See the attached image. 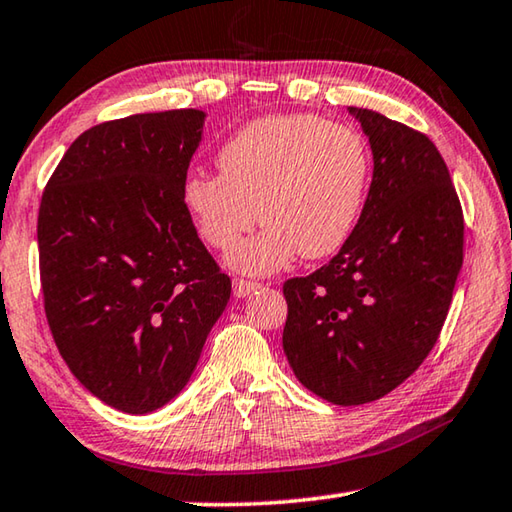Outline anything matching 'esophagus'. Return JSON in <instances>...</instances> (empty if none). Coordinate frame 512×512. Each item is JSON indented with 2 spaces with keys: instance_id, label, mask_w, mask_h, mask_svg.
<instances>
[{
  "instance_id": "34e87169",
  "label": "esophagus",
  "mask_w": 512,
  "mask_h": 512,
  "mask_svg": "<svg viewBox=\"0 0 512 512\" xmlns=\"http://www.w3.org/2000/svg\"><path fill=\"white\" fill-rule=\"evenodd\" d=\"M259 287V282H253V280H243V278H239V280H234V296H239V298H246V296H250L253 294V291H257Z\"/></svg>"
}]
</instances>
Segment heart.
<instances>
[{
	"label": "heart",
	"mask_w": 512,
	"mask_h": 512,
	"mask_svg": "<svg viewBox=\"0 0 512 512\" xmlns=\"http://www.w3.org/2000/svg\"><path fill=\"white\" fill-rule=\"evenodd\" d=\"M221 173H191L182 202L200 237L232 250L257 223L266 227L234 250L230 262L248 273H273L298 253L332 255L362 212L371 152L355 129L310 113L250 120L218 150Z\"/></svg>",
	"instance_id": "1"
}]
</instances>
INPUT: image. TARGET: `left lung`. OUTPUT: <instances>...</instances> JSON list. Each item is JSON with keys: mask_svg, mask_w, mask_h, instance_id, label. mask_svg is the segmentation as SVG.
Listing matches in <instances>:
<instances>
[{"mask_svg": "<svg viewBox=\"0 0 512 512\" xmlns=\"http://www.w3.org/2000/svg\"><path fill=\"white\" fill-rule=\"evenodd\" d=\"M373 177L360 221L326 266L285 282L282 348L296 378L335 405L383 399L419 369L449 314L465 218L426 134L369 109Z\"/></svg>", "mask_w": 512, "mask_h": 512, "instance_id": "8db88e82", "label": "left lung"}]
</instances>
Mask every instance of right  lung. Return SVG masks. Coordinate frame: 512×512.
Returning a JSON list of instances; mask_svg holds the SVG:
<instances>
[{"label": "right lung", "instance_id": "right-lung-1", "mask_svg": "<svg viewBox=\"0 0 512 512\" xmlns=\"http://www.w3.org/2000/svg\"><path fill=\"white\" fill-rule=\"evenodd\" d=\"M205 113L100 123L75 139L38 209L45 316L75 378L111 408L145 415L189 383L230 300L182 202Z\"/></svg>", "mask_w": 512, "mask_h": 512}]
</instances>
